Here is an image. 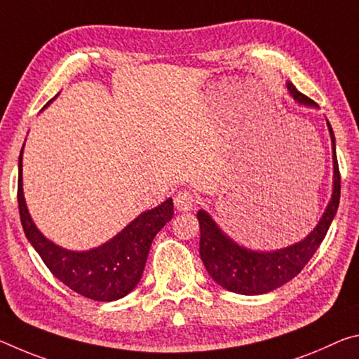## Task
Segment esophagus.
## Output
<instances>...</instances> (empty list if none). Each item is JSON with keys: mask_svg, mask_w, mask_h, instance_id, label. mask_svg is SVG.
Here are the masks:
<instances>
[{"mask_svg": "<svg viewBox=\"0 0 359 359\" xmlns=\"http://www.w3.org/2000/svg\"><path fill=\"white\" fill-rule=\"evenodd\" d=\"M174 203H175V208H177V210H182V212L191 210L193 205H194L193 193L191 191H187V190L179 191L177 194H175Z\"/></svg>", "mask_w": 359, "mask_h": 359, "instance_id": "1", "label": "esophagus"}]
</instances>
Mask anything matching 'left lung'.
<instances>
[{
	"label": "left lung",
	"mask_w": 359,
	"mask_h": 359,
	"mask_svg": "<svg viewBox=\"0 0 359 359\" xmlns=\"http://www.w3.org/2000/svg\"><path fill=\"white\" fill-rule=\"evenodd\" d=\"M288 92L299 104L317 107L306 95L297 92L291 82H287ZM332 141V163H334V182L331 201L327 204L323 217L307 238L301 242L280 248L274 252H257L239 245L228 238L212 217L205 210H199L196 217L201 228L199 239V255L205 269L214 280L224 290L239 294H264L282 287L290 282L304 269L313 253L318 250L321 242L330 229L332 218L336 215L340 199V174L336 156V137H334L330 121L326 120Z\"/></svg>",
	"instance_id": "8db88e82"
}]
</instances>
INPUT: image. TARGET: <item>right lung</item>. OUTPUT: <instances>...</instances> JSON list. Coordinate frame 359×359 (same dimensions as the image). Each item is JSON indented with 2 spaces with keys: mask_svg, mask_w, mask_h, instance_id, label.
Listing matches in <instances>:
<instances>
[{
  "mask_svg": "<svg viewBox=\"0 0 359 359\" xmlns=\"http://www.w3.org/2000/svg\"><path fill=\"white\" fill-rule=\"evenodd\" d=\"M22 154L23 149L19 156L17 188L20 222L27 239L48 271L66 287L93 301H115L135 290L142 277L151 241L174 215L172 199L142 212L106 244L87 252L66 250L44 238L29 217L22 188Z\"/></svg>",
  "mask_w": 359,
  "mask_h": 359,
  "instance_id": "right-lung-1",
  "label": "right lung"
}]
</instances>
